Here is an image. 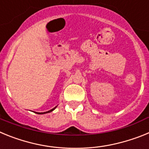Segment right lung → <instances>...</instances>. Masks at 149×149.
Returning <instances> with one entry per match:
<instances>
[{"label":"right lung","mask_w":149,"mask_h":149,"mask_svg":"<svg viewBox=\"0 0 149 149\" xmlns=\"http://www.w3.org/2000/svg\"><path fill=\"white\" fill-rule=\"evenodd\" d=\"M56 107H55L54 108H53V109H51V110H48V111H47V112H44V113H39L38 114H45V113H51V111H53L54 110L55 108H56Z\"/></svg>","instance_id":"right-lung-1"}]
</instances>
